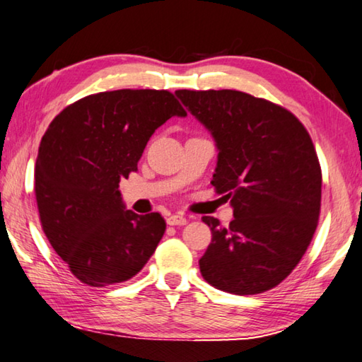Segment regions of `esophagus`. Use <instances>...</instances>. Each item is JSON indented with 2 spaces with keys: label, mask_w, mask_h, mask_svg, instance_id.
<instances>
[{
  "label": "esophagus",
  "mask_w": 362,
  "mask_h": 362,
  "mask_svg": "<svg viewBox=\"0 0 362 362\" xmlns=\"http://www.w3.org/2000/svg\"><path fill=\"white\" fill-rule=\"evenodd\" d=\"M166 221H168L169 226H183V225H187V218L183 215H180V214L170 215Z\"/></svg>",
  "instance_id": "obj_1"
}]
</instances>
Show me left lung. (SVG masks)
<instances>
[{"label":"left lung","mask_w":362,"mask_h":362,"mask_svg":"<svg viewBox=\"0 0 362 362\" xmlns=\"http://www.w3.org/2000/svg\"><path fill=\"white\" fill-rule=\"evenodd\" d=\"M175 95L212 134V185L234 212L228 228L202 216L212 231L202 277L233 294L271 290L298 266L317 229L321 169L310 136L290 110L244 91Z\"/></svg>","instance_id":"8db88e82"}]
</instances>
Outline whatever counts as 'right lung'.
Listing matches in <instances>:
<instances>
[{"mask_svg": "<svg viewBox=\"0 0 362 362\" xmlns=\"http://www.w3.org/2000/svg\"><path fill=\"white\" fill-rule=\"evenodd\" d=\"M187 117L166 90H115L85 96L58 114L39 146L35 193L50 245L90 286L141 271L166 231L160 214L127 210L120 179L137 163L155 129Z\"/></svg>", "mask_w": 362, "mask_h": 362, "instance_id": "add662e5", "label": "right lung"}]
</instances>
